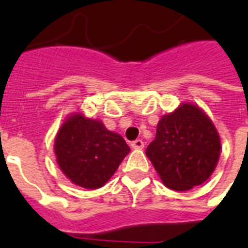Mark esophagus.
Returning a JSON list of instances; mask_svg holds the SVG:
<instances>
[{
  "label": "esophagus",
  "mask_w": 248,
  "mask_h": 248,
  "mask_svg": "<svg viewBox=\"0 0 248 248\" xmlns=\"http://www.w3.org/2000/svg\"><path fill=\"white\" fill-rule=\"evenodd\" d=\"M131 147L134 148V149H143L144 148V141L143 140H135V141H132L131 143Z\"/></svg>",
  "instance_id": "obj_1"
}]
</instances>
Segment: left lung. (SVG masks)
Wrapping results in <instances>:
<instances>
[{"mask_svg":"<svg viewBox=\"0 0 248 248\" xmlns=\"http://www.w3.org/2000/svg\"><path fill=\"white\" fill-rule=\"evenodd\" d=\"M220 149V136L207 114L197 105L183 103L159 120L145 155L163 184L183 192L211 176Z\"/></svg>","mask_w":248,"mask_h":248,"instance_id":"left-lung-1","label":"left lung"}]
</instances>
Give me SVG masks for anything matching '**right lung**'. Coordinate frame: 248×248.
<instances>
[{
    "label": "right lung",
    "instance_id": "right-lung-1",
    "mask_svg": "<svg viewBox=\"0 0 248 248\" xmlns=\"http://www.w3.org/2000/svg\"><path fill=\"white\" fill-rule=\"evenodd\" d=\"M54 151L60 170L73 184L97 189L113 176L130 147L100 121L73 113L56 134Z\"/></svg>",
    "mask_w": 248,
    "mask_h": 248
}]
</instances>
